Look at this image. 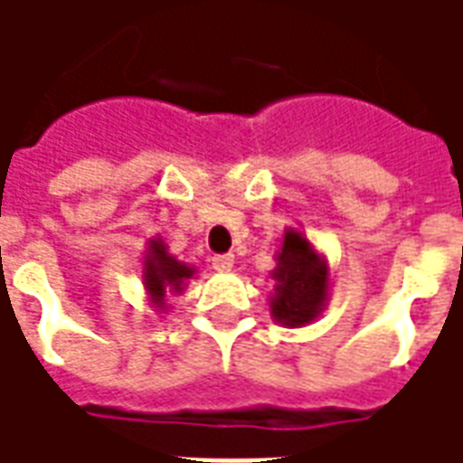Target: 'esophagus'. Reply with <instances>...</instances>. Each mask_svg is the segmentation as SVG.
Here are the masks:
<instances>
[{"label":"esophagus","instance_id":"1","mask_svg":"<svg viewBox=\"0 0 463 463\" xmlns=\"http://www.w3.org/2000/svg\"><path fill=\"white\" fill-rule=\"evenodd\" d=\"M232 262H235V258H232L231 252H225V255H215V258H213V268L218 272H231Z\"/></svg>","mask_w":463,"mask_h":463}]
</instances>
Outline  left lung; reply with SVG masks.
Returning a JSON list of instances; mask_svg holds the SVG:
<instances>
[{
    "label": "left lung",
    "instance_id": "left-lung-1",
    "mask_svg": "<svg viewBox=\"0 0 463 463\" xmlns=\"http://www.w3.org/2000/svg\"><path fill=\"white\" fill-rule=\"evenodd\" d=\"M278 295L272 298V317L282 325L300 327L315 320L327 295V268L298 231L285 232L275 268Z\"/></svg>",
    "mask_w": 463,
    "mask_h": 463
}]
</instances>
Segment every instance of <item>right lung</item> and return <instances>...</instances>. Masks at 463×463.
I'll return each instance as SVG.
<instances>
[{
    "label": "right lung",
    "mask_w": 463,
    "mask_h": 463,
    "mask_svg": "<svg viewBox=\"0 0 463 463\" xmlns=\"http://www.w3.org/2000/svg\"><path fill=\"white\" fill-rule=\"evenodd\" d=\"M191 275V268L173 260L171 255L165 252V248H163L161 241L151 242V255L146 260L143 278H146V288L151 292L153 302H161L165 298V292H181L183 282L188 280Z\"/></svg>",
    "instance_id": "1"
}]
</instances>
